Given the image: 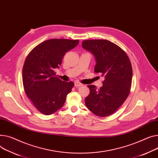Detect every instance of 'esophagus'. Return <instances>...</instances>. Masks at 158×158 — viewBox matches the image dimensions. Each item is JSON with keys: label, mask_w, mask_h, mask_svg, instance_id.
Returning a JSON list of instances; mask_svg holds the SVG:
<instances>
[{"label": "esophagus", "mask_w": 158, "mask_h": 158, "mask_svg": "<svg viewBox=\"0 0 158 158\" xmlns=\"http://www.w3.org/2000/svg\"><path fill=\"white\" fill-rule=\"evenodd\" d=\"M74 85H75V86L76 87H80V86H82L83 85L82 83L78 82V81H75L74 82Z\"/></svg>", "instance_id": "34e87169"}]
</instances>
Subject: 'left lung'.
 <instances>
[{
  "instance_id": "8db88e82",
  "label": "left lung",
  "mask_w": 158,
  "mask_h": 158,
  "mask_svg": "<svg viewBox=\"0 0 158 158\" xmlns=\"http://www.w3.org/2000/svg\"><path fill=\"white\" fill-rule=\"evenodd\" d=\"M82 46L94 55L97 63L94 72L104 77L100 89L88 86L90 92L85 98L86 106L97 116H109L130 94L133 73L130 60L122 48L107 40H85Z\"/></svg>"
}]
</instances>
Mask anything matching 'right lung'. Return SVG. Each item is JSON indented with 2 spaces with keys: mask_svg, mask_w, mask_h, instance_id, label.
<instances>
[{
  "mask_svg": "<svg viewBox=\"0 0 158 158\" xmlns=\"http://www.w3.org/2000/svg\"><path fill=\"white\" fill-rule=\"evenodd\" d=\"M79 40L49 39L35 46L27 56L22 71L24 90L35 108L50 115L64 106L74 83L55 76L66 52L75 48Z\"/></svg>",
  "mask_w": 158,
  "mask_h": 158,
  "instance_id": "right-lung-1",
  "label": "right lung"
}]
</instances>
